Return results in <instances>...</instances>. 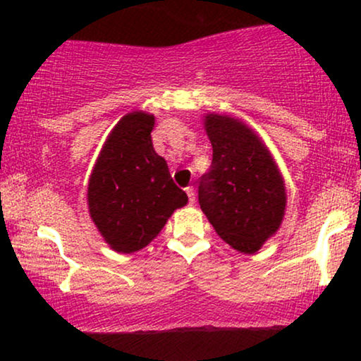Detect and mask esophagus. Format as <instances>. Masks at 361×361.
Returning a JSON list of instances; mask_svg holds the SVG:
<instances>
[{"instance_id": "esophagus-1", "label": "esophagus", "mask_w": 361, "mask_h": 361, "mask_svg": "<svg viewBox=\"0 0 361 361\" xmlns=\"http://www.w3.org/2000/svg\"><path fill=\"white\" fill-rule=\"evenodd\" d=\"M185 192H186V195H188V202H190V204H195V190H193V186H188V188H185Z\"/></svg>"}]
</instances>
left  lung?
<instances>
[{
    "mask_svg": "<svg viewBox=\"0 0 361 361\" xmlns=\"http://www.w3.org/2000/svg\"><path fill=\"white\" fill-rule=\"evenodd\" d=\"M212 164L198 181V204L215 233L241 252H256L283 219L285 186L270 151L239 120L207 115Z\"/></svg>",
    "mask_w": 361,
    "mask_h": 361,
    "instance_id": "1",
    "label": "left lung"
}]
</instances>
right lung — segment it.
Segmentation results:
<instances>
[{
	"instance_id": "add662e5",
	"label": "right lung",
	"mask_w": 361,
	"mask_h": 361,
	"mask_svg": "<svg viewBox=\"0 0 361 361\" xmlns=\"http://www.w3.org/2000/svg\"><path fill=\"white\" fill-rule=\"evenodd\" d=\"M152 115H126L106 139L90 178V215L118 252L146 247L188 202L152 147Z\"/></svg>"
}]
</instances>
